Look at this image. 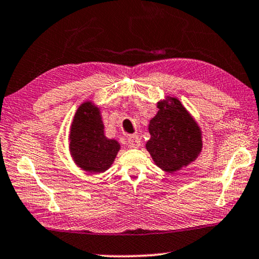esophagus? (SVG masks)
I'll return each mask as SVG.
<instances>
[{"label":"esophagus","mask_w":259,"mask_h":259,"mask_svg":"<svg viewBox=\"0 0 259 259\" xmlns=\"http://www.w3.org/2000/svg\"><path fill=\"white\" fill-rule=\"evenodd\" d=\"M127 146L130 148H139L141 146L140 137L136 135H130L127 137Z\"/></svg>","instance_id":"34e87169"}]
</instances>
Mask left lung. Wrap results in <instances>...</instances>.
<instances>
[{
	"mask_svg": "<svg viewBox=\"0 0 259 259\" xmlns=\"http://www.w3.org/2000/svg\"><path fill=\"white\" fill-rule=\"evenodd\" d=\"M150 120V140L147 142L155 163L165 171H177L194 161L201 151V133L180 101L161 102Z\"/></svg>",
	"mask_w": 259,
	"mask_h": 259,
	"instance_id": "left-lung-1",
	"label": "left lung"
}]
</instances>
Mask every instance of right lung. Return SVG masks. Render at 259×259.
<instances>
[{
    "label": "right lung",
    "instance_id": "add662e5",
    "mask_svg": "<svg viewBox=\"0 0 259 259\" xmlns=\"http://www.w3.org/2000/svg\"><path fill=\"white\" fill-rule=\"evenodd\" d=\"M70 150L81 169L102 173L112 164L119 144L104 136L101 115L91 102L79 106L74 115L70 134Z\"/></svg>",
    "mask_w": 259,
    "mask_h": 259
}]
</instances>
